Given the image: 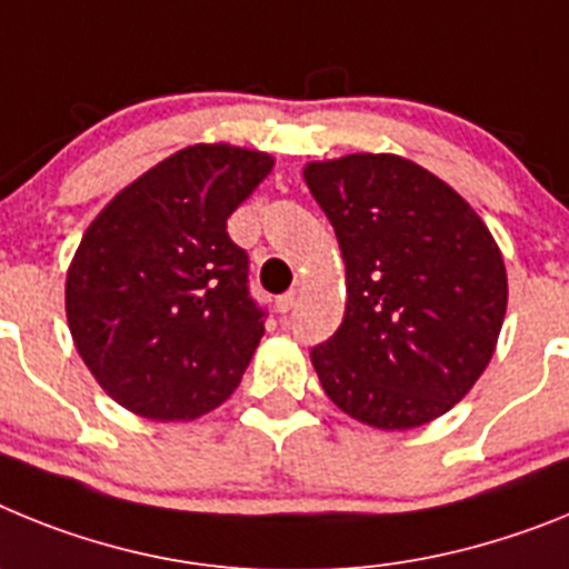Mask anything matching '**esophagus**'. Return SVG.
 Returning a JSON list of instances; mask_svg holds the SVG:
<instances>
[{
  "label": "esophagus",
  "mask_w": 569,
  "mask_h": 569,
  "mask_svg": "<svg viewBox=\"0 0 569 569\" xmlns=\"http://www.w3.org/2000/svg\"><path fill=\"white\" fill-rule=\"evenodd\" d=\"M295 303H298V291H286V295H280V298L274 300V309H278L280 315H289L291 309H295Z\"/></svg>",
  "instance_id": "34e87169"
}]
</instances>
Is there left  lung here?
<instances>
[{
	"label": "left lung",
	"mask_w": 569,
	"mask_h": 569,
	"mask_svg": "<svg viewBox=\"0 0 569 569\" xmlns=\"http://www.w3.org/2000/svg\"><path fill=\"white\" fill-rule=\"evenodd\" d=\"M346 266L338 332L312 349L329 401L375 429L441 418L476 387L507 315L496 237L452 186L398 154L306 162Z\"/></svg>",
	"instance_id": "8db88e82"
}]
</instances>
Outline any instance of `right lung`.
I'll return each mask as SVG.
<instances>
[{"label": "right lung", "instance_id": "obj_1", "mask_svg": "<svg viewBox=\"0 0 569 569\" xmlns=\"http://www.w3.org/2000/svg\"><path fill=\"white\" fill-rule=\"evenodd\" d=\"M274 157L197 142L113 194L68 266L73 346L106 395L148 421H194L229 398L263 338L249 257L226 220Z\"/></svg>", "mask_w": 569, "mask_h": 569}]
</instances>
